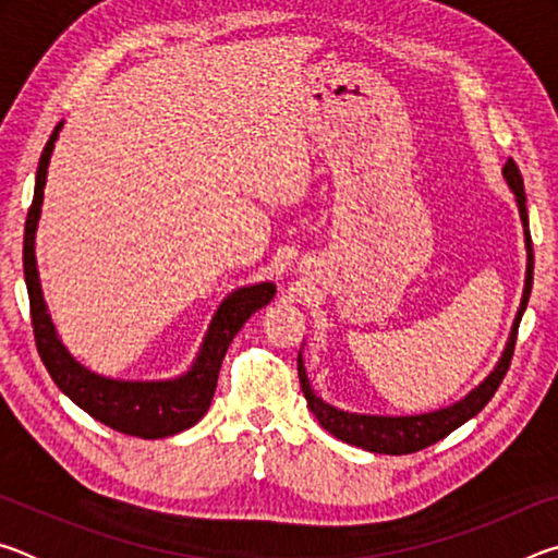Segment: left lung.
I'll use <instances>...</instances> for the list:
<instances>
[{"label": "left lung", "mask_w": 558, "mask_h": 558, "mask_svg": "<svg viewBox=\"0 0 558 558\" xmlns=\"http://www.w3.org/2000/svg\"><path fill=\"white\" fill-rule=\"evenodd\" d=\"M502 177L507 186L512 189L519 219L524 226V245H526V278H524V292L522 302H519L512 332L505 344V352L495 364V369L487 374L483 384H477L465 399L446 405V409L430 411V413H418V415H369V413H352L342 411L337 405L327 403L315 393L313 384L307 379L305 362H302V354L298 356V374H300V386L302 393L307 399V409L315 413L319 426L332 433L335 438L349 442V446H356L369 452H384V456H405V452H418L423 448L433 446L440 438H446L448 433L460 428L462 423H468L472 415H477L485 409L487 401L493 399L495 391L502 384L505 374L509 369V362H512L514 344H517V329L522 323V315L529 302V292H532V280H534V253H532V233H529V214H526V194H524V182L522 174H519V167L514 159L509 157L507 165L502 167Z\"/></svg>", "instance_id": "8db88e82"}]
</instances>
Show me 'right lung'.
Segmentation results:
<instances>
[{
	"instance_id": "right-lung-1",
	"label": "right lung",
	"mask_w": 558,
	"mask_h": 558,
	"mask_svg": "<svg viewBox=\"0 0 558 558\" xmlns=\"http://www.w3.org/2000/svg\"><path fill=\"white\" fill-rule=\"evenodd\" d=\"M61 128L63 122L56 125L41 153L39 169H36L34 202L29 206V214H26L24 226V280L26 290H29L36 349H39L41 362L49 369L53 384L75 405H81L96 421L106 423L108 428L145 440L174 436V433H182L192 428L194 423H199L202 415L209 411L216 381H219L221 362L226 352H229V344L245 325V319L272 300L276 286L272 282H256V286L233 290L214 313L194 364L189 366V372L177 376V379H108V376H100L81 362H75L69 349L63 347L59 335H56L51 315L46 310L34 253L36 229H39L41 219L46 174H49L51 153L56 140H59Z\"/></svg>"
}]
</instances>
